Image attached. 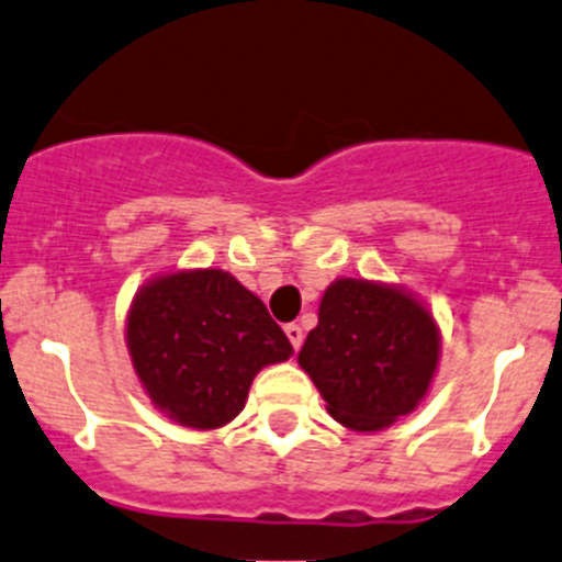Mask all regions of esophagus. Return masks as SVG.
I'll return each instance as SVG.
<instances>
[{
	"mask_svg": "<svg viewBox=\"0 0 562 562\" xmlns=\"http://www.w3.org/2000/svg\"><path fill=\"white\" fill-rule=\"evenodd\" d=\"M285 335H288V340H291V346L299 351V348H302V340H304L302 326H299V324H288L285 326Z\"/></svg>",
	"mask_w": 562,
	"mask_h": 562,
	"instance_id": "34e87169",
	"label": "esophagus"
}]
</instances>
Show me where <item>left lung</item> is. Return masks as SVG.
Instances as JSON below:
<instances>
[{
    "instance_id": "8db88e82",
    "label": "left lung",
    "mask_w": 562,
    "mask_h": 562,
    "mask_svg": "<svg viewBox=\"0 0 562 562\" xmlns=\"http://www.w3.org/2000/svg\"><path fill=\"white\" fill-rule=\"evenodd\" d=\"M439 353L437 321L414 293L340 277L321 296L299 364L340 426L373 434L419 406Z\"/></svg>"
}]
</instances>
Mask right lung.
<instances>
[{
    "label": "right lung",
    "instance_id": "obj_1",
    "mask_svg": "<svg viewBox=\"0 0 562 562\" xmlns=\"http://www.w3.org/2000/svg\"><path fill=\"white\" fill-rule=\"evenodd\" d=\"M125 346L150 403L194 431L227 426L255 375L293 353L266 304L222 269L145 282L125 315Z\"/></svg>",
    "mask_w": 562,
    "mask_h": 562
}]
</instances>
